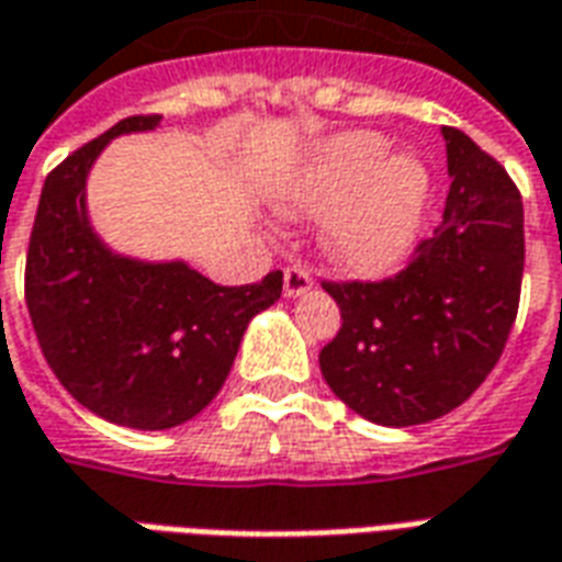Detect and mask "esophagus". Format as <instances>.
Returning <instances> with one entry per match:
<instances>
[{
	"label": "esophagus",
	"instance_id": "obj_1",
	"mask_svg": "<svg viewBox=\"0 0 562 562\" xmlns=\"http://www.w3.org/2000/svg\"><path fill=\"white\" fill-rule=\"evenodd\" d=\"M313 289V277H310V270L301 268V265H289L285 268V282H282V292L285 297H301Z\"/></svg>",
	"mask_w": 562,
	"mask_h": 562
}]
</instances>
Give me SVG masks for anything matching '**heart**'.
I'll return each mask as SVG.
<instances>
[{"instance_id":"b5f03b06","label":"heart","mask_w":562,"mask_h":562,"mask_svg":"<svg viewBox=\"0 0 562 562\" xmlns=\"http://www.w3.org/2000/svg\"><path fill=\"white\" fill-rule=\"evenodd\" d=\"M389 158V140L352 132L328 140L280 186L292 216H325L328 256L355 277H385L409 258L422 232L430 177L422 161Z\"/></svg>"}]
</instances>
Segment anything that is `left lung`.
<instances>
[{"label":"left lung","mask_w":562,"mask_h":562,"mask_svg":"<svg viewBox=\"0 0 562 562\" xmlns=\"http://www.w3.org/2000/svg\"><path fill=\"white\" fill-rule=\"evenodd\" d=\"M448 189L434 237L382 282H325L342 325L318 367L352 413L385 427L442 418L506 349L524 277V204L506 168L442 128Z\"/></svg>","instance_id":"left-lung-1"}]
</instances>
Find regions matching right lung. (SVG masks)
Listing matches in <instances>:
<instances>
[{"instance_id":"obj_1","label":"right lung","mask_w":562,"mask_h":562,"mask_svg":"<svg viewBox=\"0 0 562 562\" xmlns=\"http://www.w3.org/2000/svg\"><path fill=\"white\" fill-rule=\"evenodd\" d=\"M126 116L47 173L26 252V306L63 389L104 422L168 430L195 418L228 379L246 325L282 294V270L216 285L186 261L116 256L92 232L87 177Z\"/></svg>"}]
</instances>
